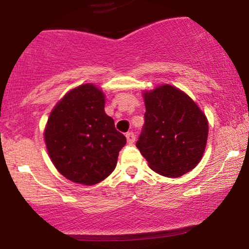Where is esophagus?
Instances as JSON below:
<instances>
[{
	"mask_svg": "<svg viewBox=\"0 0 249 249\" xmlns=\"http://www.w3.org/2000/svg\"><path fill=\"white\" fill-rule=\"evenodd\" d=\"M126 141L128 144H132V142L136 141V136H134L133 132H127L126 133Z\"/></svg>",
	"mask_w": 249,
	"mask_h": 249,
	"instance_id": "34e87169",
	"label": "esophagus"
}]
</instances>
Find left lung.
I'll list each match as a JSON object with an SVG mask.
<instances>
[{
  "instance_id": "8db88e82",
  "label": "left lung",
  "mask_w": 249,
  "mask_h": 249,
  "mask_svg": "<svg viewBox=\"0 0 249 249\" xmlns=\"http://www.w3.org/2000/svg\"><path fill=\"white\" fill-rule=\"evenodd\" d=\"M142 96L145 124L136 146L154 172L168 178L184 176L199 164L206 148V116L172 85H159Z\"/></svg>"
}]
</instances>
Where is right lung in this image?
<instances>
[{"mask_svg": "<svg viewBox=\"0 0 249 249\" xmlns=\"http://www.w3.org/2000/svg\"><path fill=\"white\" fill-rule=\"evenodd\" d=\"M104 107L101 89L82 84L57 103L45 125L44 142L51 161L62 176L77 184L95 185L107 178L126 144Z\"/></svg>", "mask_w": 249, "mask_h": 249, "instance_id": "obj_1", "label": "right lung"}]
</instances>
